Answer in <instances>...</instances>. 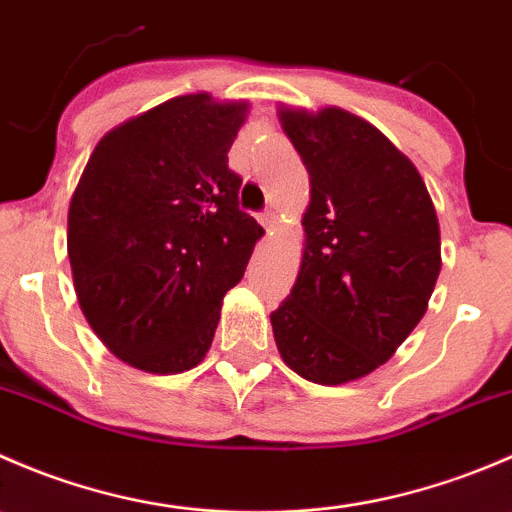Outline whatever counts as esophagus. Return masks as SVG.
Segmentation results:
<instances>
[{
  "mask_svg": "<svg viewBox=\"0 0 512 512\" xmlns=\"http://www.w3.org/2000/svg\"><path fill=\"white\" fill-rule=\"evenodd\" d=\"M260 223L267 227V230H277L280 227V215L275 213V210H265V213L260 215Z\"/></svg>",
  "mask_w": 512,
  "mask_h": 512,
  "instance_id": "esophagus-1",
  "label": "esophagus"
}]
</instances>
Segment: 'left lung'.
Wrapping results in <instances>:
<instances>
[{
    "label": "left lung",
    "mask_w": 512,
    "mask_h": 512,
    "mask_svg": "<svg viewBox=\"0 0 512 512\" xmlns=\"http://www.w3.org/2000/svg\"><path fill=\"white\" fill-rule=\"evenodd\" d=\"M309 173L292 292L270 314L282 361L322 386L359 381L396 354L428 309L441 230L416 165L339 106H277Z\"/></svg>",
    "instance_id": "left-lung-1"
}]
</instances>
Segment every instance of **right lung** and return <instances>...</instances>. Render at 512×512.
Listing matches in <instances>:
<instances>
[{"instance_id":"obj_1","label":"right lung","mask_w":512,"mask_h":512,"mask_svg":"<svg viewBox=\"0 0 512 512\" xmlns=\"http://www.w3.org/2000/svg\"><path fill=\"white\" fill-rule=\"evenodd\" d=\"M250 103L168 98L96 143L69 203L76 299L133 369L183 374L208 354L227 289L265 235L237 208L227 151Z\"/></svg>"}]
</instances>
